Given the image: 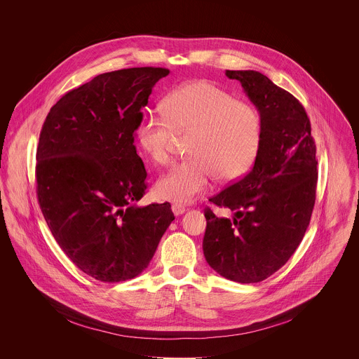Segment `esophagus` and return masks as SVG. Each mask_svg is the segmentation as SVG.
<instances>
[{
	"mask_svg": "<svg viewBox=\"0 0 359 359\" xmlns=\"http://www.w3.org/2000/svg\"><path fill=\"white\" fill-rule=\"evenodd\" d=\"M171 210H172V212L178 217V215H182V214L187 211V207H184L182 205H178V203H174V205H171Z\"/></svg>",
	"mask_w": 359,
	"mask_h": 359,
	"instance_id": "34e87169",
	"label": "esophagus"
}]
</instances>
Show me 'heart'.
<instances>
[{
  "label": "heart",
  "mask_w": 359,
  "mask_h": 359,
  "mask_svg": "<svg viewBox=\"0 0 359 359\" xmlns=\"http://www.w3.org/2000/svg\"><path fill=\"white\" fill-rule=\"evenodd\" d=\"M191 134V158L163 175L156 194L160 199L189 203L205 192L215 174L233 181L248 172L261 142V118L255 106L221 87L195 80L178 86L163 101V114L145 113L137 127V141L154 164L171 158L175 135Z\"/></svg>",
  "instance_id": "1"
}]
</instances>
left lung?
<instances>
[{"instance_id":"1","label":"left lung","mask_w":359,"mask_h":359,"mask_svg":"<svg viewBox=\"0 0 359 359\" xmlns=\"http://www.w3.org/2000/svg\"><path fill=\"white\" fill-rule=\"evenodd\" d=\"M261 118L253 168L208 199L232 219L205 211L203 253L221 276L257 283L283 266L302 243L316 192V148L303 104L256 70H226Z\"/></svg>"}]
</instances>
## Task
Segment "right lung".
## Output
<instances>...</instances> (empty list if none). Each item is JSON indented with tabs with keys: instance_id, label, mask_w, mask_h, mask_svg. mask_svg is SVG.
I'll return each instance as SVG.
<instances>
[{
	"instance_id": "add662e5",
	"label": "right lung",
	"mask_w": 359,
	"mask_h": 359,
	"mask_svg": "<svg viewBox=\"0 0 359 359\" xmlns=\"http://www.w3.org/2000/svg\"><path fill=\"white\" fill-rule=\"evenodd\" d=\"M168 73L161 67L103 73L63 95L44 121L39 203L65 255L97 280L138 276L174 219L170 203L137 205L148 174L134 145L142 107Z\"/></svg>"
}]
</instances>
